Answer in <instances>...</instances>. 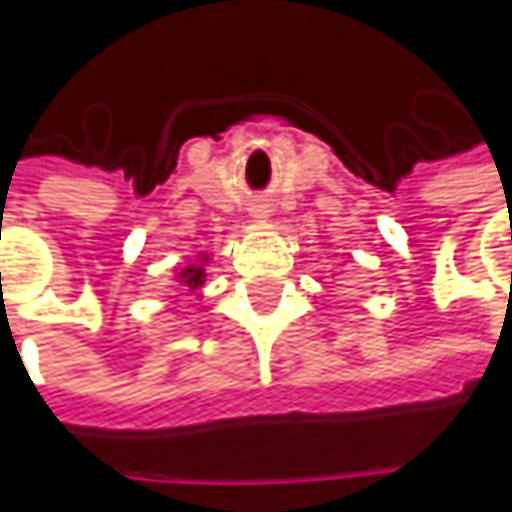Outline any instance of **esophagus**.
Instances as JSON below:
<instances>
[{
  "instance_id": "34e87169",
  "label": "esophagus",
  "mask_w": 512,
  "mask_h": 512,
  "mask_svg": "<svg viewBox=\"0 0 512 512\" xmlns=\"http://www.w3.org/2000/svg\"><path fill=\"white\" fill-rule=\"evenodd\" d=\"M252 219H257V222H266V219H269V207H266L263 201L252 204Z\"/></svg>"
}]
</instances>
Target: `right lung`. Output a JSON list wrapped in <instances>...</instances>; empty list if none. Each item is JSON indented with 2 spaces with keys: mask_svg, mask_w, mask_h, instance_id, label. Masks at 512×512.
I'll use <instances>...</instances> for the list:
<instances>
[{
  "mask_svg": "<svg viewBox=\"0 0 512 512\" xmlns=\"http://www.w3.org/2000/svg\"><path fill=\"white\" fill-rule=\"evenodd\" d=\"M207 263H210V255L207 252H198L195 263H183L180 269H174V281L180 287H186V290H192V293L201 296V287L207 281V269H204Z\"/></svg>",
  "mask_w": 512,
  "mask_h": 512,
  "instance_id": "right-lung-1",
  "label": "right lung"
}]
</instances>
